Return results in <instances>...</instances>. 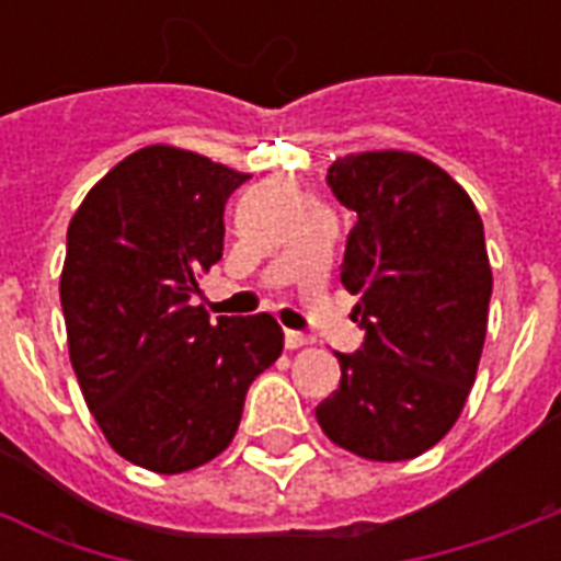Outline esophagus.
<instances>
[{
	"mask_svg": "<svg viewBox=\"0 0 561 561\" xmlns=\"http://www.w3.org/2000/svg\"><path fill=\"white\" fill-rule=\"evenodd\" d=\"M309 336L306 333H300V330H285V348H304V345H309Z\"/></svg>",
	"mask_w": 561,
	"mask_h": 561,
	"instance_id": "esophagus-1",
	"label": "esophagus"
}]
</instances>
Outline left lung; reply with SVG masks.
<instances>
[{"instance_id":"1","label":"left lung","mask_w":561,"mask_h":561,"mask_svg":"<svg viewBox=\"0 0 561 561\" xmlns=\"http://www.w3.org/2000/svg\"><path fill=\"white\" fill-rule=\"evenodd\" d=\"M328 185L357 219L340 276L366 336L336 352L340 390L316 417L357 457H421L457 423L481 360L493 294L483 221L462 185L414 152L345 156Z\"/></svg>"}]
</instances>
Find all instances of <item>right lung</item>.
<instances>
[{
  "label": "right lung",
  "instance_id": "obj_1",
  "mask_svg": "<svg viewBox=\"0 0 561 561\" xmlns=\"http://www.w3.org/2000/svg\"><path fill=\"white\" fill-rule=\"evenodd\" d=\"M245 180L197 152L144 147L68 225L59 300L71 366L104 438L140 469L180 474L219 457L249 385L282 354L267 312L213 324L192 306Z\"/></svg>",
  "mask_w": 561,
  "mask_h": 561
}]
</instances>
